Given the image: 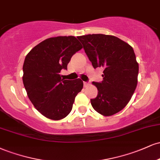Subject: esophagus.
<instances>
[{
  "mask_svg": "<svg viewBox=\"0 0 160 160\" xmlns=\"http://www.w3.org/2000/svg\"><path fill=\"white\" fill-rule=\"evenodd\" d=\"M88 85H89V83L88 82H83V86H85V87H86Z\"/></svg>",
  "mask_w": 160,
  "mask_h": 160,
  "instance_id": "34e87169",
  "label": "esophagus"
}]
</instances>
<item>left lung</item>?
<instances>
[{"mask_svg": "<svg viewBox=\"0 0 160 160\" xmlns=\"http://www.w3.org/2000/svg\"><path fill=\"white\" fill-rule=\"evenodd\" d=\"M93 68H103V80L92 82L98 89L92 98L95 111L111 116L126 107L138 82V64L133 48L120 38L102 34L78 37Z\"/></svg>", "mask_w": 160, "mask_h": 160, "instance_id": "obj_1", "label": "left lung"}]
</instances>
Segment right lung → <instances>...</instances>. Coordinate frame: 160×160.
<instances>
[{
  "label": "right lung",
  "instance_id": "obj_1",
  "mask_svg": "<svg viewBox=\"0 0 160 160\" xmlns=\"http://www.w3.org/2000/svg\"><path fill=\"white\" fill-rule=\"evenodd\" d=\"M82 49L74 36L56 37L34 47L25 58L23 84L28 96L41 114L58 120L69 114L76 95L82 90L80 79L64 80L59 74L67 70L71 57Z\"/></svg>",
  "mask_w": 160,
  "mask_h": 160
}]
</instances>
